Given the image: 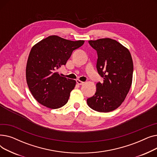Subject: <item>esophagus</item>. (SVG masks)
I'll list each match as a JSON object with an SVG mask.
<instances>
[{"label": "esophagus", "mask_w": 157, "mask_h": 157, "mask_svg": "<svg viewBox=\"0 0 157 157\" xmlns=\"http://www.w3.org/2000/svg\"><path fill=\"white\" fill-rule=\"evenodd\" d=\"M76 83H77V84L79 85H83L84 84L85 82L81 81H80V80H79V79H77V80H76Z\"/></svg>", "instance_id": "1"}]
</instances>
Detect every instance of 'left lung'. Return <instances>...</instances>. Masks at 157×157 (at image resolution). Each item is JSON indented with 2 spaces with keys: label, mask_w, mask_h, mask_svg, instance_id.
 Returning <instances> with one entry per match:
<instances>
[{
  "label": "left lung",
  "mask_w": 157,
  "mask_h": 157,
  "mask_svg": "<svg viewBox=\"0 0 157 157\" xmlns=\"http://www.w3.org/2000/svg\"><path fill=\"white\" fill-rule=\"evenodd\" d=\"M97 51V69L103 83L96 85V92L88 98L90 108L102 113L117 109L124 101L130 88L133 76V61L128 49L109 38L88 40Z\"/></svg>",
  "instance_id": "left-lung-1"
}]
</instances>
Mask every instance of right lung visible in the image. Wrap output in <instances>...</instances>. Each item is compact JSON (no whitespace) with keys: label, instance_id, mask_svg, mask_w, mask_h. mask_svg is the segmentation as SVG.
Masks as SVG:
<instances>
[{"label":"right lung","instance_id":"right-lung-1","mask_svg":"<svg viewBox=\"0 0 157 157\" xmlns=\"http://www.w3.org/2000/svg\"><path fill=\"white\" fill-rule=\"evenodd\" d=\"M85 40L72 41L50 36L31 49L26 67V79L35 99L48 108L58 109L68 102L76 81L60 76L58 69L65 65L72 52Z\"/></svg>","mask_w":157,"mask_h":157}]
</instances>
